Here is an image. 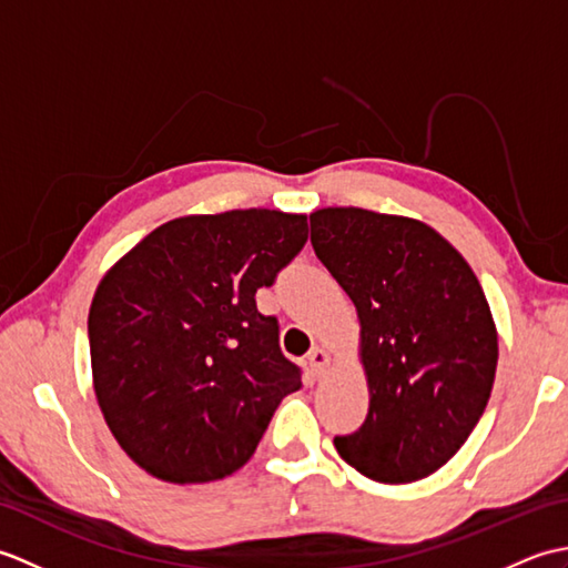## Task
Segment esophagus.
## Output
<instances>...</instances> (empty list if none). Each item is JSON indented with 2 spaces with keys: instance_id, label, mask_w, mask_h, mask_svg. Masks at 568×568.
<instances>
[{
  "instance_id": "34e87169",
  "label": "esophagus",
  "mask_w": 568,
  "mask_h": 568,
  "mask_svg": "<svg viewBox=\"0 0 568 568\" xmlns=\"http://www.w3.org/2000/svg\"><path fill=\"white\" fill-rule=\"evenodd\" d=\"M307 364H310V371L320 378L322 373L327 371V366H329V354L324 352V348H312L310 356H307Z\"/></svg>"
}]
</instances>
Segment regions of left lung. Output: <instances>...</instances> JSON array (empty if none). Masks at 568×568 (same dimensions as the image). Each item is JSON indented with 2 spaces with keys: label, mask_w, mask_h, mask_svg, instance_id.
I'll return each instance as SVG.
<instances>
[{
  "label": "left lung",
  "mask_w": 568,
  "mask_h": 568,
  "mask_svg": "<svg viewBox=\"0 0 568 568\" xmlns=\"http://www.w3.org/2000/svg\"><path fill=\"white\" fill-rule=\"evenodd\" d=\"M312 248L361 320L368 415L336 452L381 484H409L462 449L488 405L498 334L484 287L449 241L358 207L310 214Z\"/></svg>",
  "instance_id": "obj_1"
}]
</instances>
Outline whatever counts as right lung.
Instances as JSON below:
<instances>
[{
    "mask_svg": "<svg viewBox=\"0 0 568 568\" xmlns=\"http://www.w3.org/2000/svg\"><path fill=\"white\" fill-rule=\"evenodd\" d=\"M307 241L303 214L180 216L102 277L88 334L92 378L114 439L151 476L207 484L256 452L303 371L281 324L256 307Z\"/></svg>",
    "mask_w": 568,
    "mask_h": 568,
    "instance_id": "1",
    "label": "right lung"
}]
</instances>
